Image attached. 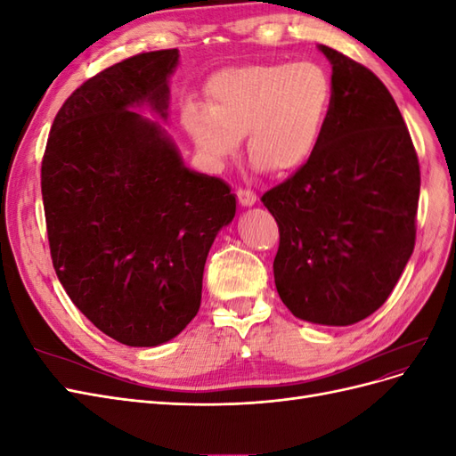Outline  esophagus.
Masks as SVG:
<instances>
[{
  "label": "esophagus",
  "mask_w": 456,
  "mask_h": 456,
  "mask_svg": "<svg viewBox=\"0 0 456 456\" xmlns=\"http://www.w3.org/2000/svg\"><path fill=\"white\" fill-rule=\"evenodd\" d=\"M236 196H238V201H240V205H241V207H253V205L256 203V196L253 194L251 190H243V188H240V190L236 191Z\"/></svg>",
  "instance_id": "1"
}]
</instances>
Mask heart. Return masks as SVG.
<instances>
[{
	"mask_svg": "<svg viewBox=\"0 0 456 456\" xmlns=\"http://www.w3.org/2000/svg\"><path fill=\"white\" fill-rule=\"evenodd\" d=\"M333 108V86L314 62L228 68L209 84V104L188 102L183 126L201 156L223 165L247 134L251 159L287 175L315 156Z\"/></svg>",
	"mask_w": 456,
	"mask_h": 456,
	"instance_id": "obj_1",
	"label": "heart"
}]
</instances>
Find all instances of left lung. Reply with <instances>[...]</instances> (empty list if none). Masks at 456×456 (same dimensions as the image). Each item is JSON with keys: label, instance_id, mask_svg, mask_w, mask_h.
Here are the masks:
<instances>
[{"label": "left lung", "instance_id": "1", "mask_svg": "<svg viewBox=\"0 0 456 456\" xmlns=\"http://www.w3.org/2000/svg\"><path fill=\"white\" fill-rule=\"evenodd\" d=\"M333 108L315 156L260 201L280 226L273 280L298 320L346 327L377 312L415 249L420 169L382 81L317 45Z\"/></svg>", "mask_w": 456, "mask_h": 456}]
</instances>
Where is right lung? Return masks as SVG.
I'll list each match as a JSON object with an SVG mask.
<instances>
[{
  "label": "right lung",
  "instance_id": "right-lung-1",
  "mask_svg": "<svg viewBox=\"0 0 456 456\" xmlns=\"http://www.w3.org/2000/svg\"><path fill=\"white\" fill-rule=\"evenodd\" d=\"M178 49L106 68L53 121L41 163L54 272L77 310L136 348L175 338L201 305L207 255L236 216L216 176L186 167L169 118Z\"/></svg>",
  "mask_w": 456,
  "mask_h": 456
}]
</instances>
